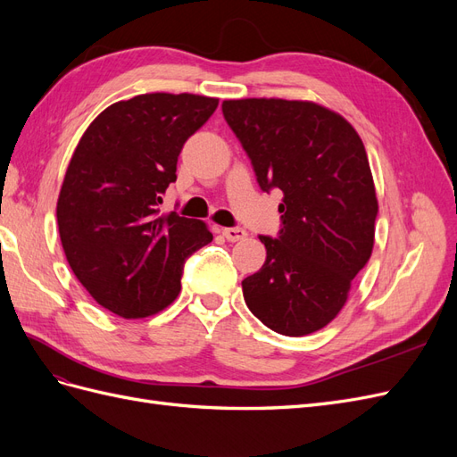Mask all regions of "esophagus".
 Here are the masks:
<instances>
[{
  "mask_svg": "<svg viewBox=\"0 0 457 457\" xmlns=\"http://www.w3.org/2000/svg\"><path fill=\"white\" fill-rule=\"evenodd\" d=\"M223 237L228 240V242H240L247 237V232L240 227H230V228H223Z\"/></svg>",
  "mask_w": 457,
  "mask_h": 457,
  "instance_id": "obj_1",
  "label": "esophagus"
}]
</instances>
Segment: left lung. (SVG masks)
Listing matches in <instances>:
<instances>
[{
	"label": "left lung",
	"instance_id": "8db88e82",
	"mask_svg": "<svg viewBox=\"0 0 457 457\" xmlns=\"http://www.w3.org/2000/svg\"><path fill=\"white\" fill-rule=\"evenodd\" d=\"M225 120L259 187L284 192L278 238L242 282L245 305L276 334L301 337L339 314L376 237L378 198L366 148L341 114L312 101L238 99Z\"/></svg>",
	"mask_w": 457,
	"mask_h": 457
}]
</instances>
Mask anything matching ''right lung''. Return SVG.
<instances>
[{
	"label": "right lung",
	"mask_w": 457,
	"mask_h": 457,
	"mask_svg": "<svg viewBox=\"0 0 457 457\" xmlns=\"http://www.w3.org/2000/svg\"><path fill=\"white\" fill-rule=\"evenodd\" d=\"M219 99L146 93L96 116L68 163L57 223L68 265L121 318L163 311L181 292L185 259L213 240L198 219L160 215L177 158Z\"/></svg>",
	"instance_id": "add662e5"
}]
</instances>
